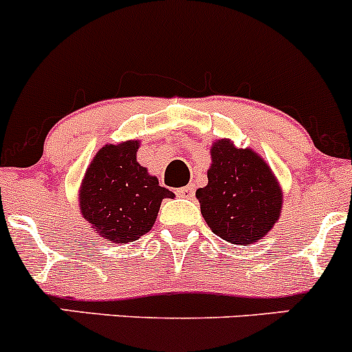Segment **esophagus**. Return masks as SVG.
I'll use <instances>...</instances> for the list:
<instances>
[{"mask_svg": "<svg viewBox=\"0 0 352 352\" xmlns=\"http://www.w3.org/2000/svg\"><path fill=\"white\" fill-rule=\"evenodd\" d=\"M177 196L190 199V197L194 196V187L192 186H187V187H182V189H177Z\"/></svg>", "mask_w": 352, "mask_h": 352, "instance_id": "esophagus-1", "label": "esophagus"}]
</instances>
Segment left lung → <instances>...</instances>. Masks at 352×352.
<instances>
[{
    "mask_svg": "<svg viewBox=\"0 0 352 352\" xmlns=\"http://www.w3.org/2000/svg\"><path fill=\"white\" fill-rule=\"evenodd\" d=\"M211 158L208 186L196 192L206 223L233 245L257 242L278 221L283 206L271 168L257 153L228 140L212 144Z\"/></svg>",
    "mask_w": 352,
    "mask_h": 352,
    "instance_id": "1",
    "label": "left lung"
}]
</instances>
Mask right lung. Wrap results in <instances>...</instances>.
Here are the masks:
<instances>
[{"label": "right lung", "mask_w": 352, "mask_h": 352, "mask_svg": "<svg viewBox=\"0 0 352 352\" xmlns=\"http://www.w3.org/2000/svg\"><path fill=\"white\" fill-rule=\"evenodd\" d=\"M138 148L140 141L105 144L81 184V214L110 242L127 243L143 236L153 226L163 199L175 197L138 163Z\"/></svg>", "instance_id": "add662e5"}]
</instances>
